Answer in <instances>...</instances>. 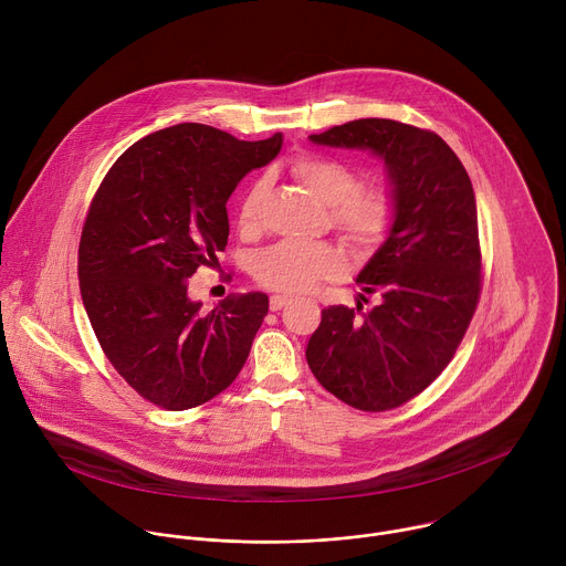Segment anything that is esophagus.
I'll list each match as a JSON object with an SVG mask.
<instances>
[{
	"mask_svg": "<svg viewBox=\"0 0 566 566\" xmlns=\"http://www.w3.org/2000/svg\"><path fill=\"white\" fill-rule=\"evenodd\" d=\"M291 302V297L289 295H271V302H269V306H271V311H280L284 304H289Z\"/></svg>",
	"mask_w": 566,
	"mask_h": 566,
	"instance_id": "34e87169",
	"label": "esophagus"
}]
</instances>
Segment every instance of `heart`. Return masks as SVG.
Wrapping results in <instances>:
<instances>
[{
  "label": "heart",
  "instance_id": "obj_1",
  "mask_svg": "<svg viewBox=\"0 0 566 566\" xmlns=\"http://www.w3.org/2000/svg\"><path fill=\"white\" fill-rule=\"evenodd\" d=\"M291 175L322 206H329L332 226L356 251H369L380 244L389 230L394 206L382 190H360L358 175L343 160L302 154L293 158ZM266 184L249 186L237 208L241 232H253L260 223ZM345 269L343 255L329 244H291L282 241L253 260L255 280L280 293H306L319 282L338 277Z\"/></svg>",
  "mask_w": 566,
  "mask_h": 566
}]
</instances>
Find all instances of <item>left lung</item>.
I'll return each instance as SVG.
<instances>
[{"label": "left lung", "mask_w": 566, "mask_h": 566, "mask_svg": "<svg viewBox=\"0 0 566 566\" xmlns=\"http://www.w3.org/2000/svg\"><path fill=\"white\" fill-rule=\"evenodd\" d=\"M308 140L378 156L394 214L385 241L356 277L360 300L374 295L376 306L360 317L349 306L322 308L306 363L347 406L394 410L446 369L476 308L474 190L457 154L428 129L358 118Z\"/></svg>", "instance_id": "8db88e82"}]
</instances>
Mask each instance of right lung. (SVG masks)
<instances>
[{"label": "right lung", "mask_w": 566, "mask_h": 566, "mask_svg": "<svg viewBox=\"0 0 566 566\" xmlns=\"http://www.w3.org/2000/svg\"><path fill=\"white\" fill-rule=\"evenodd\" d=\"M280 149L282 134L239 140L181 123L125 149L92 201L77 251L83 304L109 363L158 408L201 406L249 358L269 295L230 293L203 311L188 277L226 249L237 184Z\"/></svg>", "instance_id": "obj_1"}]
</instances>
